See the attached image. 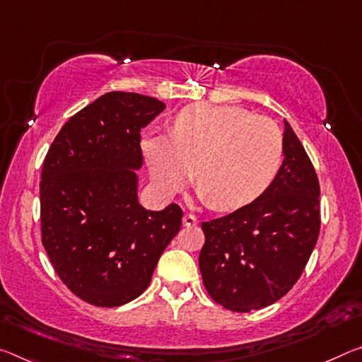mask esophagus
Returning a JSON list of instances; mask_svg holds the SVG:
<instances>
[{"label": "esophagus", "instance_id": "obj_1", "mask_svg": "<svg viewBox=\"0 0 362 362\" xmlns=\"http://www.w3.org/2000/svg\"><path fill=\"white\" fill-rule=\"evenodd\" d=\"M197 217H194L193 214H185L183 216V226L185 227H192V226H197Z\"/></svg>", "mask_w": 362, "mask_h": 362}]
</instances>
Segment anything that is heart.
Returning a JSON list of instances; mask_svg holds the SVG:
<instances>
[{"label": "heart", "instance_id": "1", "mask_svg": "<svg viewBox=\"0 0 362 362\" xmlns=\"http://www.w3.org/2000/svg\"><path fill=\"white\" fill-rule=\"evenodd\" d=\"M141 150L160 193L179 192L194 170L198 197L230 211L255 202L274 182L284 136L271 119L243 107L193 105L177 114L172 135H148Z\"/></svg>", "mask_w": 362, "mask_h": 362}]
</instances>
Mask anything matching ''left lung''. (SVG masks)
Segmentation results:
<instances>
[{"mask_svg": "<svg viewBox=\"0 0 362 362\" xmlns=\"http://www.w3.org/2000/svg\"><path fill=\"white\" fill-rule=\"evenodd\" d=\"M284 124V163L267 190L232 214L202 223L204 286L235 313L271 306L288 293L319 237L317 175L291 125Z\"/></svg>", "mask_w": 362, "mask_h": 362, "instance_id": "8db88e82", "label": "left lung"}]
</instances>
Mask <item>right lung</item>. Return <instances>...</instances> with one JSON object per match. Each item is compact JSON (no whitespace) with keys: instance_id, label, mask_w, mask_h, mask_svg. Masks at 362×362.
I'll return each instance as SVG.
<instances>
[{"instance_id":"add662e5","label":"right lung","mask_w":362,"mask_h":362,"mask_svg":"<svg viewBox=\"0 0 362 362\" xmlns=\"http://www.w3.org/2000/svg\"><path fill=\"white\" fill-rule=\"evenodd\" d=\"M164 109L151 96L109 91L67 120L45 158L42 242L59 279L90 305L139 298L180 230L179 206L139 202L140 132Z\"/></svg>"}]
</instances>
